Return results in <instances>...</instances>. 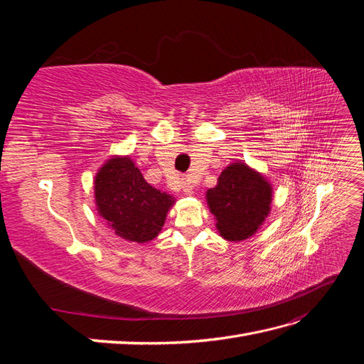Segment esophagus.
<instances>
[{"mask_svg":"<svg viewBox=\"0 0 364 364\" xmlns=\"http://www.w3.org/2000/svg\"><path fill=\"white\" fill-rule=\"evenodd\" d=\"M182 191L186 196H191L193 194V183L188 179H182Z\"/></svg>","mask_w":364,"mask_h":364,"instance_id":"34e87169","label":"esophagus"}]
</instances>
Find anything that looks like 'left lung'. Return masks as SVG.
I'll return each mask as SVG.
<instances>
[{
    "mask_svg": "<svg viewBox=\"0 0 364 364\" xmlns=\"http://www.w3.org/2000/svg\"><path fill=\"white\" fill-rule=\"evenodd\" d=\"M206 202L217 220V230L228 241L250 238L270 213L272 185L245 162H234L206 191Z\"/></svg>",
    "mask_w": 364,
    "mask_h": 364,
    "instance_id": "left-lung-1",
    "label": "left lung"
}]
</instances>
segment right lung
I'll return each instance as SVG.
<instances>
[{
  "label": "right lung",
  "mask_w": 364,
  "mask_h": 364,
  "mask_svg": "<svg viewBox=\"0 0 364 364\" xmlns=\"http://www.w3.org/2000/svg\"><path fill=\"white\" fill-rule=\"evenodd\" d=\"M97 211L115 234L127 241L147 243L156 238L174 199L146 182L130 156H114L94 181Z\"/></svg>",
  "instance_id": "right-lung-1"
}]
</instances>
